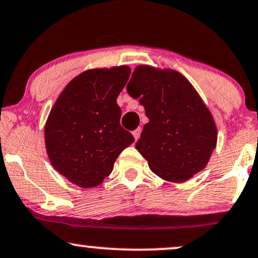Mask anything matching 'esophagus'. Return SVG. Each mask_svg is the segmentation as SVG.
<instances>
[{"mask_svg": "<svg viewBox=\"0 0 258 258\" xmlns=\"http://www.w3.org/2000/svg\"><path fill=\"white\" fill-rule=\"evenodd\" d=\"M141 132H142V128L141 127H138V128H136L135 131L132 132V135H133V137H135V139L136 141H137V139L139 138V136H141Z\"/></svg>", "mask_w": 258, "mask_h": 258, "instance_id": "1", "label": "esophagus"}]
</instances>
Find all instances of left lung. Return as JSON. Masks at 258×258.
<instances>
[{
	"label": "left lung",
	"mask_w": 258,
	"mask_h": 258,
	"mask_svg": "<svg viewBox=\"0 0 258 258\" xmlns=\"http://www.w3.org/2000/svg\"><path fill=\"white\" fill-rule=\"evenodd\" d=\"M127 91L139 98L149 117L136 149L155 174L181 182L206 168L216 145V126L185 77L173 70L139 66Z\"/></svg>",
	"instance_id": "1"
}]
</instances>
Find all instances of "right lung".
<instances>
[{"label":"right lung","mask_w":258,"mask_h":258,"mask_svg":"<svg viewBox=\"0 0 258 258\" xmlns=\"http://www.w3.org/2000/svg\"><path fill=\"white\" fill-rule=\"evenodd\" d=\"M127 66L86 71L64 88L45 125V147L54 168L80 187H95L135 138L120 125L116 103L130 78Z\"/></svg>","instance_id":"1"}]
</instances>
